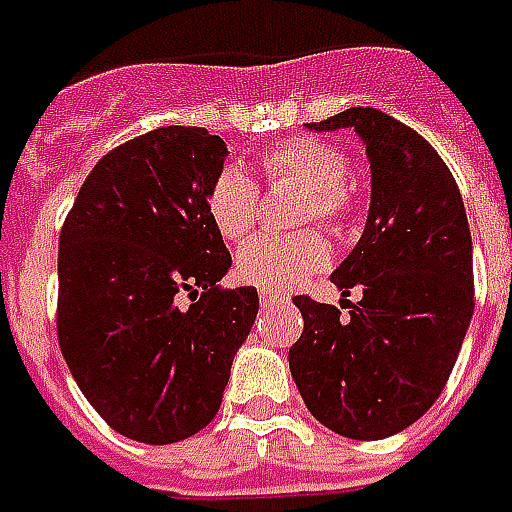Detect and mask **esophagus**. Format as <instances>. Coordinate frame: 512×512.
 I'll use <instances>...</instances> for the list:
<instances>
[{
    "label": "esophagus",
    "instance_id": "esophagus-1",
    "mask_svg": "<svg viewBox=\"0 0 512 512\" xmlns=\"http://www.w3.org/2000/svg\"><path fill=\"white\" fill-rule=\"evenodd\" d=\"M260 304L274 307V304H290L288 293H274V290H260Z\"/></svg>",
    "mask_w": 512,
    "mask_h": 512
}]
</instances>
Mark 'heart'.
I'll return each mask as SVG.
<instances>
[{"instance_id":"obj_1","label":"heart","mask_w":512,"mask_h":512,"mask_svg":"<svg viewBox=\"0 0 512 512\" xmlns=\"http://www.w3.org/2000/svg\"><path fill=\"white\" fill-rule=\"evenodd\" d=\"M268 183H299L307 189L299 224H326L343 230L354 219L356 197L348 183V158L318 136H290L260 156ZM208 213L227 241H241L260 219V189L244 169L224 167L208 189ZM238 274L266 290H293L329 266V244L318 230L263 233L238 252Z\"/></svg>"}]
</instances>
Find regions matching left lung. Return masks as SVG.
Wrapping results in <instances>:
<instances>
[{
    "label": "left lung",
    "instance_id": "obj_1",
    "mask_svg": "<svg viewBox=\"0 0 512 512\" xmlns=\"http://www.w3.org/2000/svg\"><path fill=\"white\" fill-rule=\"evenodd\" d=\"M354 128L370 158L365 233L332 274L351 296H296L304 332L288 362L310 414L340 436H395L428 411L450 378L474 312L472 233L461 191L428 139L370 106L310 123Z\"/></svg>",
    "mask_w": 512,
    "mask_h": 512
}]
</instances>
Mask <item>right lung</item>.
I'll list each match as a JSON object with an SVG mask.
<instances>
[{"mask_svg":"<svg viewBox=\"0 0 512 512\" xmlns=\"http://www.w3.org/2000/svg\"><path fill=\"white\" fill-rule=\"evenodd\" d=\"M224 156L208 128L147 131L95 164L62 224V356L106 425L142 444L189 439L216 417L257 318L255 288L219 285L233 257L208 189Z\"/></svg>","mask_w":512,"mask_h":512,"instance_id":"right-lung-1","label":"right lung"}]
</instances>
